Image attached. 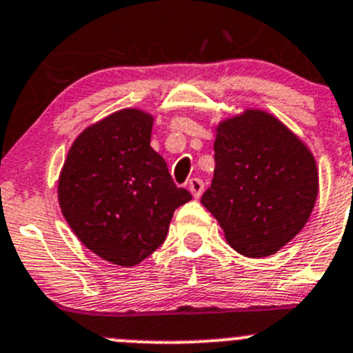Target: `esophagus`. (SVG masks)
<instances>
[{
	"label": "esophagus",
	"instance_id": "esophagus-1",
	"mask_svg": "<svg viewBox=\"0 0 353 353\" xmlns=\"http://www.w3.org/2000/svg\"><path fill=\"white\" fill-rule=\"evenodd\" d=\"M188 190L192 192V195L195 196V199H200V195H202V192H203L202 179H199V177H193V179L188 181Z\"/></svg>",
	"mask_w": 353,
	"mask_h": 353
}]
</instances>
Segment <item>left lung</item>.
<instances>
[{
	"instance_id": "left-lung-1",
	"label": "left lung",
	"mask_w": 353,
	"mask_h": 353,
	"mask_svg": "<svg viewBox=\"0 0 353 353\" xmlns=\"http://www.w3.org/2000/svg\"><path fill=\"white\" fill-rule=\"evenodd\" d=\"M214 179L200 202L226 242L247 258H266L306 225L319 195L314 154L281 120L247 110L221 121Z\"/></svg>"
}]
</instances>
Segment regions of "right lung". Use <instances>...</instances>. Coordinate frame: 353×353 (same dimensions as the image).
<instances>
[{
	"label": "right lung",
	"instance_id": "add662e5",
	"mask_svg": "<svg viewBox=\"0 0 353 353\" xmlns=\"http://www.w3.org/2000/svg\"><path fill=\"white\" fill-rule=\"evenodd\" d=\"M153 117L121 110L85 128L59 176V205L87 249L118 266H136L169 233L177 207L192 195L177 188L150 146Z\"/></svg>",
	"mask_w": 353,
	"mask_h": 353
}]
</instances>
